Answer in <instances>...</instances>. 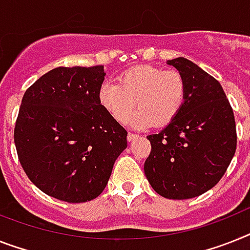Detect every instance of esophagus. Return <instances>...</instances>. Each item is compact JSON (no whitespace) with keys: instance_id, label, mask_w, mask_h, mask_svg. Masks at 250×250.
I'll return each mask as SVG.
<instances>
[{"instance_id":"obj_1","label":"esophagus","mask_w":250,"mask_h":250,"mask_svg":"<svg viewBox=\"0 0 250 250\" xmlns=\"http://www.w3.org/2000/svg\"><path fill=\"white\" fill-rule=\"evenodd\" d=\"M137 138H138V134H134V133L127 134V142H133V140L137 139Z\"/></svg>"}]
</instances>
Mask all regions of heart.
<instances>
[{"label": "heart", "mask_w": 250, "mask_h": 250, "mask_svg": "<svg viewBox=\"0 0 250 250\" xmlns=\"http://www.w3.org/2000/svg\"><path fill=\"white\" fill-rule=\"evenodd\" d=\"M185 93L184 76L177 70L140 65L121 74L119 84L103 83L98 100L119 123L129 120L137 102L139 111L133 117L134 126H165L179 115Z\"/></svg>", "instance_id": "b5f03b06"}]
</instances>
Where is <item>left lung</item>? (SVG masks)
<instances>
[{"instance_id":"obj_1","label":"left lung","mask_w":250,"mask_h":250,"mask_svg":"<svg viewBox=\"0 0 250 250\" xmlns=\"http://www.w3.org/2000/svg\"><path fill=\"white\" fill-rule=\"evenodd\" d=\"M184 76V104L174 121L148 135L144 172L168 199L203 194L221 180L236 150V125L221 84L184 57L167 61Z\"/></svg>"}]
</instances>
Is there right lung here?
Listing matches in <instances>:
<instances>
[{"label":"right lung","instance_id":"add662e5","mask_svg":"<svg viewBox=\"0 0 250 250\" xmlns=\"http://www.w3.org/2000/svg\"><path fill=\"white\" fill-rule=\"evenodd\" d=\"M102 65L56 67L24 93L14 140L22 170L38 189L67 203L97 198L127 131L98 100Z\"/></svg>","mask_w":250,"mask_h":250}]
</instances>
